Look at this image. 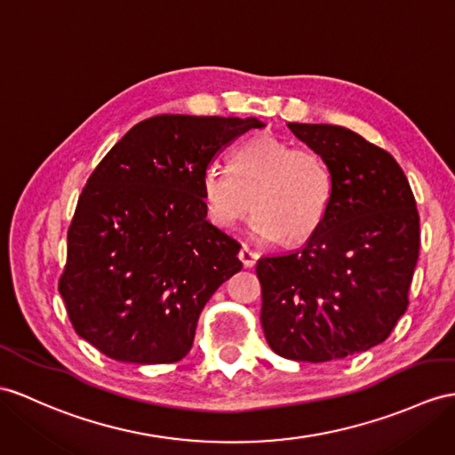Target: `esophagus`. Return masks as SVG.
Masks as SVG:
<instances>
[{"instance_id": "1", "label": "esophagus", "mask_w": 455, "mask_h": 455, "mask_svg": "<svg viewBox=\"0 0 455 455\" xmlns=\"http://www.w3.org/2000/svg\"><path fill=\"white\" fill-rule=\"evenodd\" d=\"M257 259H259L257 252H254L251 247L243 245V249L239 251V260L243 262V266H245V268H251V266H254V262H257Z\"/></svg>"}]
</instances>
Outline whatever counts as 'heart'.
<instances>
[{
	"label": "heart",
	"mask_w": 455,
	"mask_h": 455,
	"mask_svg": "<svg viewBox=\"0 0 455 455\" xmlns=\"http://www.w3.org/2000/svg\"><path fill=\"white\" fill-rule=\"evenodd\" d=\"M228 168L210 165L201 180L206 214L216 228H237L252 208L254 234L297 245L324 224L336 180L320 152L257 135L231 152Z\"/></svg>",
	"instance_id": "1"
}]
</instances>
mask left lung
<instances>
[{"mask_svg":"<svg viewBox=\"0 0 455 455\" xmlns=\"http://www.w3.org/2000/svg\"><path fill=\"white\" fill-rule=\"evenodd\" d=\"M334 172L330 212L316 234L282 257H262L260 323L280 357L343 359L379 346L409 305L420 231L400 164L351 129L287 124Z\"/></svg>","mask_w":455,"mask_h":455,"instance_id":"1","label":"left lung"}]
</instances>
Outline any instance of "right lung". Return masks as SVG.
<instances>
[{
    "label": "right lung",
    "mask_w": 455,
    "mask_h": 455,
    "mask_svg": "<svg viewBox=\"0 0 455 455\" xmlns=\"http://www.w3.org/2000/svg\"><path fill=\"white\" fill-rule=\"evenodd\" d=\"M254 117L154 116L88 177L68 231L60 293L76 334L121 363L181 361L198 316L243 268L206 220L203 173Z\"/></svg>",
    "instance_id": "1"
}]
</instances>
